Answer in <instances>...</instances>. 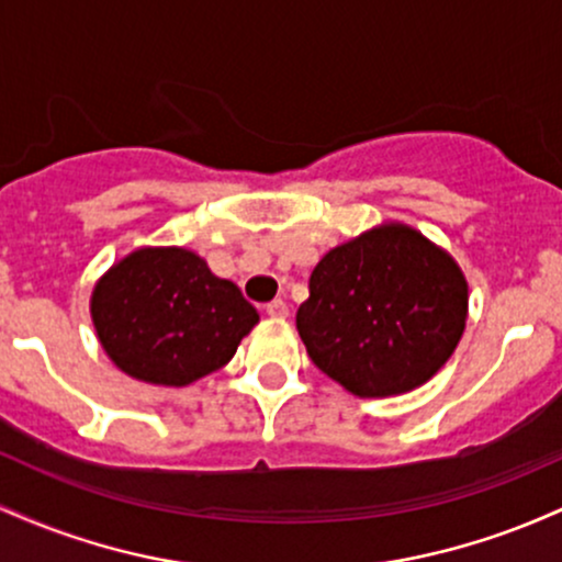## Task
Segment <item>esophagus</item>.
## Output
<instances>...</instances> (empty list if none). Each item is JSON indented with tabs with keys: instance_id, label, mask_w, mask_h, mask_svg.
I'll use <instances>...</instances> for the list:
<instances>
[{
	"instance_id": "34e87169",
	"label": "esophagus",
	"mask_w": 562,
	"mask_h": 562,
	"mask_svg": "<svg viewBox=\"0 0 562 562\" xmlns=\"http://www.w3.org/2000/svg\"><path fill=\"white\" fill-rule=\"evenodd\" d=\"M267 314L272 319H285L288 317V303L282 299H277L272 303H267Z\"/></svg>"
}]
</instances>
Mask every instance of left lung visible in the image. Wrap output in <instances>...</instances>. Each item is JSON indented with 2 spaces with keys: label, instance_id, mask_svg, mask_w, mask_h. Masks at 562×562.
Wrapping results in <instances>:
<instances>
[{
  "label": "left lung",
  "instance_id": "left-lung-1",
  "mask_svg": "<svg viewBox=\"0 0 562 562\" xmlns=\"http://www.w3.org/2000/svg\"><path fill=\"white\" fill-rule=\"evenodd\" d=\"M460 263L402 222L335 245L308 280L295 327L312 362L359 398L420 389L465 333Z\"/></svg>",
  "mask_w": 562,
  "mask_h": 562
}]
</instances>
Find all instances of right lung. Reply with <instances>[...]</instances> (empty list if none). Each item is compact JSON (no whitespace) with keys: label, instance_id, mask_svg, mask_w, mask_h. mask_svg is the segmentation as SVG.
<instances>
[{"label":"right lung","instance_id":"1","mask_svg":"<svg viewBox=\"0 0 562 562\" xmlns=\"http://www.w3.org/2000/svg\"><path fill=\"white\" fill-rule=\"evenodd\" d=\"M89 314L108 359L128 378L182 389L222 370L259 312L195 250H132L94 282Z\"/></svg>","mask_w":562,"mask_h":562}]
</instances>
